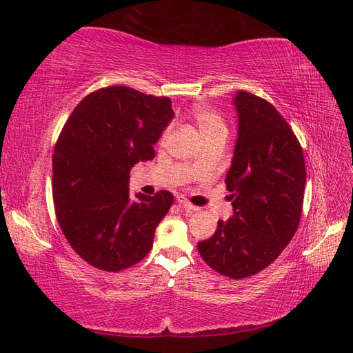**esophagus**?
<instances>
[{"instance_id":"1","label":"esophagus","mask_w":353,"mask_h":353,"mask_svg":"<svg viewBox=\"0 0 353 353\" xmlns=\"http://www.w3.org/2000/svg\"><path fill=\"white\" fill-rule=\"evenodd\" d=\"M176 202H178L179 206H183V208H185L188 211H197V210H199V208H197V206H194V205H192L190 202H188V199H187V197H184V196H178L176 197Z\"/></svg>"}]
</instances>
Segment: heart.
<instances>
[{"instance_id":"heart-1","label":"heart","mask_w":353,"mask_h":353,"mask_svg":"<svg viewBox=\"0 0 353 353\" xmlns=\"http://www.w3.org/2000/svg\"><path fill=\"white\" fill-rule=\"evenodd\" d=\"M194 118H196L197 127H199L202 136H208V134H212V133L220 132V130H226L221 117L211 109H206V108L197 109L194 114ZM166 134H168V130L165 132V137H166Z\"/></svg>"}]
</instances>
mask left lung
<instances>
[{
	"label": "left lung",
	"mask_w": 353,
	"mask_h": 353,
	"mask_svg": "<svg viewBox=\"0 0 353 353\" xmlns=\"http://www.w3.org/2000/svg\"><path fill=\"white\" fill-rule=\"evenodd\" d=\"M238 137L226 175L234 216L197 243L202 259L230 279L261 272L294 238L303 212V148L279 110L247 91L234 97Z\"/></svg>",
	"instance_id": "obj_1"
}]
</instances>
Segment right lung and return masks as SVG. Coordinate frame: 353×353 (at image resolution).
Here are the masks:
<instances>
[{
    "instance_id": "obj_1",
    "label": "right lung",
    "mask_w": 353,
    "mask_h": 353,
    "mask_svg": "<svg viewBox=\"0 0 353 353\" xmlns=\"http://www.w3.org/2000/svg\"><path fill=\"white\" fill-rule=\"evenodd\" d=\"M174 115L168 97L108 87L85 97L59 133L52 157L57 220L94 268L117 272L150 253L174 194L132 199L128 179L136 163L156 157L154 145Z\"/></svg>"
}]
</instances>
